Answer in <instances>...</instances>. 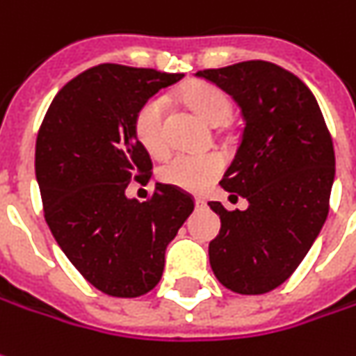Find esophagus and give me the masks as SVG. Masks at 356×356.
I'll list each match as a JSON object with an SVG mask.
<instances>
[{
  "instance_id": "1",
  "label": "esophagus",
  "mask_w": 356,
  "mask_h": 356,
  "mask_svg": "<svg viewBox=\"0 0 356 356\" xmlns=\"http://www.w3.org/2000/svg\"><path fill=\"white\" fill-rule=\"evenodd\" d=\"M195 204H197V207H207V200L202 197H197L195 198Z\"/></svg>"
}]
</instances>
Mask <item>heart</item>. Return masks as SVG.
Here are the masks:
<instances>
[{
  "label": "heart",
  "mask_w": 356,
  "mask_h": 356,
  "mask_svg": "<svg viewBox=\"0 0 356 356\" xmlns=\"http://www.w3.org/2000/svg\"><path fill=\"white\" fill-rule=\"evenodd\" d=\"M183 101L209 124H220L232 111L229 97L212 83H191L183 89ZM165 97L152 95L140 105L134 115V136L147 154L163 156L168 152L165 138ZM224 169V159L218 154H175L159 168V179L168 185L200 193L212 185Z\"/></svg>",
  "instance_id": "b5f03b06"
}]
</instances>
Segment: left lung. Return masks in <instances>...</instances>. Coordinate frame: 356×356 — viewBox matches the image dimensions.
<instances>
[{
    "instance_id": "left-lung-1",
    "label": "left lung",
    "mask_w": 356,
    "mask_h": 356,
    "mask_svg": "<svg viewBox=\"0 0 356 356\" xmlns=\"http://www.w3.org/2000/svg\"><path fill=\"white\" fill-rule=\"evenodd\" d=\"M197 76L234 97L243 117L220 185L249 207L209 202L222 222L209 245L210 267L232 292L265 294L298 269L327 218L333 140L314 93L284 67L249 60Z\"/></svg>"
}]
</instances>
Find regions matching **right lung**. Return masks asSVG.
<instances>
[{"instance_id":"1","label":"right lung","mask_w":356,"mask_h":356,"mask_svg":"<svg viewBox=\"0 0 356 356\" xmlns=\"http://www.w3.org/2000/svg\"><path fill=\"white\" fill-rule=\"evenodd\" d=\"M183 74L99 64L67 81L36 136L35 169L44 218L87 282L117 298L154 289L165 248L195 210L183 188L156 183L146 202L127 197L152 177V159L134 136L147 97Z\"/></svg>"}]
</instances>
